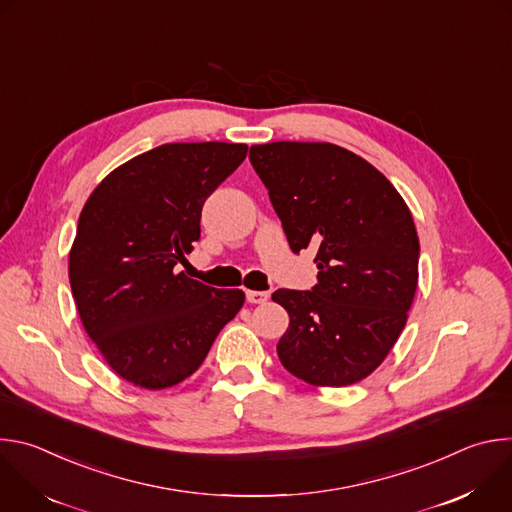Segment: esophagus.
Masks as SVG:
<instances>
[{
	"instance_id": "esophagus-1",
	"label": "esophagus",
	"mask_w": 512,
	"mask_h": 512,
	"mask_svg": "<svg viewBox=\"0 0 512 512\" xmlns=\"http://www.w3.org/2000/svg\"><path fill=\"white\" fill-rule=\"evenodd\" d=\"M245 296H247V302L249 304H265L267 300H269V291H255V289H247L245 291Z\"/></svg>"
}]
</instances>
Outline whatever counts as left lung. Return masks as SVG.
I'll return each mask as SVG.
<instances>
[{
    "label": "left lung",
    "mask_w": 512,
    "mask_h": 512,
    "mask_svg": "<svg viewBox=\"0 0 512 512\" xmlns=\"http://www.w3.org/2000/svg\"><path fill=\"white\" fill-rule=\"evenodd\" d=\"M249 160L294 253L316 247L312 291L277 289L289 314L283 367L314 387L369 377L405 328L419 239L395 186L367 160L320 141L251 145Z\"/></svg>",
    "instance_id": "8db88e82"
}]
</instances>
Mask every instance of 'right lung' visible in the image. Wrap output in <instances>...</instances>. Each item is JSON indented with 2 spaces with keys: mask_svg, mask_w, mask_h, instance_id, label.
Masks as SVG:
<instances>
[{
  "mask_svg": "<svg viewBox=\"0 0 512 512\" xmlns=\"http://www.w3.org/2000/svg\"><path fill=\"white\" fill-rule=\"evenodd\" d=\"M245 143H164L115 168L89 196L68 253L81 322L109 367L160 391L188 379L245 304L176 273L200 239L204 200L245 160Z\"/></svg>",
  "mask_w": 512,
  "mask_h": 512,
  "instance_id": "obj_1",
  "label": "right lung"
}]
</instances>
